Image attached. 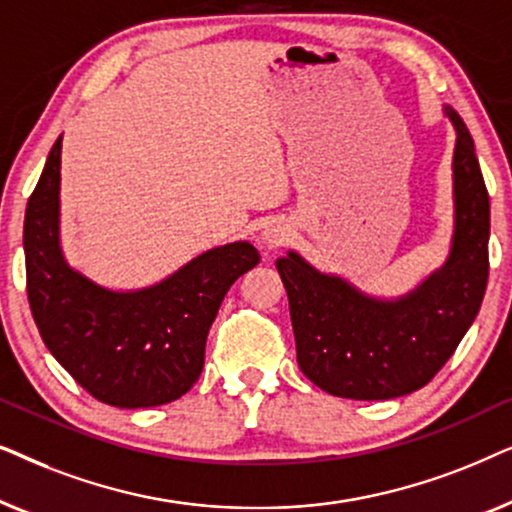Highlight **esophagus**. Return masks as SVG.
<instances>
[{"label":"esophagus","instance_id":"obj_1","mask_svg":"<svg viewBox=\"0 0 512 512\" xmlns=\"http://www.w3.org/2000/svg\"><path fill=\"white\" fill-rule=\"evenodd\" d=\"M261 240L268 249H279L286 240H289V230H286L282 223H270V226L263 230Z\"/></svg>","mask_w":512,"mask_h":512}]
</instances>
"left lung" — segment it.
<instances>
[{
	"label": "left lung",
	"mask_w": 512,
	"mask_h": 512,
	"mask_svg": "<svg viewBox=\"0 0 512 512\" xmlns=\"http://www.w3.org/2000/svg\"><path fill=\"white\" fill-rule=\"evenodd\" d=\"M454 235L445 265L398 300L366 296L324 275L296 251L277 258L289 296L298 366L319 389L354 401H387L429 384L464 338L489 277V195L475 144L457 111Z\"/></svg>",
	"instance_id": "8db88e82"
}]
</instances>
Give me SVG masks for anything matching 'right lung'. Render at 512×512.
<instances>
[{
	"label": "right lung",
	"mask_w": 512,
	"mask_h": 512,
	"mask_svg": "<svg viewBox=\"0 0 512 512\" xmlns=\"http://www.w3.org/2000/svg\"><path fill=\"white\" fill-rule=\"evenodd\" d=\"M60 151L53 144L27 200V300L55 361L97 401L153 408L177 401L205 366L221 300L261 261L249 242L209 249L142 291H109L69 268L60 249Z\"/></svg>",
	"instance_id": "add662e5"
}]
</instances>
